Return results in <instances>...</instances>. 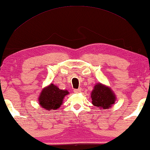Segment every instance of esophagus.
Instances as JSON below:
<instances>
[{
	"label": "esophagus",
	"mask_w": 150,
	"mask_h": 150,
	"mask_svg": "<svg viewBox=\"0 0 150 150\" xmlns=\"http://www.w3.org/2000/svg\"><path fill=\"white\" fill-rule=\"evenodd\" d=\"M81 92V88L74 89V93H79V92Z\"/></svg>",
	"instance_id": "1"
}]
</instances>
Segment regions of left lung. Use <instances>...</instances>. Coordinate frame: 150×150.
<instances>
[{
  "label": "left lung",
  "instance_id": "1",
  "mask_svg": "<svg viewBox=\"0 0 150 150\" xmlns=\"http://www.w3.org/2000/svg\"><path fill=\"white\" fill-rule=\"evenodd\" d=\"M92 104L100 108L108 109L112 107L116 100L115 95L109 87L98 83L94 86L91 95Z\"/></svg>",
  "mask_w": 150,
  "mask_h": 150
}]
</instances>
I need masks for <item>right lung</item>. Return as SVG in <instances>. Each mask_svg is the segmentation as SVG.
Masks as SVG:
<instances>
[{
  "label": "right lung",
  "mask_w": 150,
  "mask_h": 150,
  "mask_svg": "<svg viewBox=\"0 0 150 150\" xmlns=\"http://www.w3.org/2000/svg\"><path fill=\"white\" fill-rule=\"evenodd\" d=\"M69 94L67 90H62L53 84L42 89L38 100L42 108L47 110H56L63 103V100Z\"/></svg>",
  "instance_id": "1"
}]
</instances>
